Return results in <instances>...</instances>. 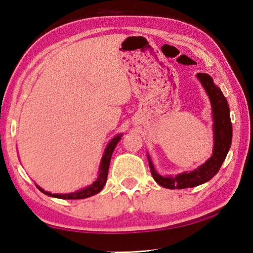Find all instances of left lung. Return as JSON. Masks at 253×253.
Masks as SVG:
<instances>
[{"instance_id": "8db88e82", "label": "left lung", "mask_w": 253, "mask_h": 253, "mask_svg": "<svg viewBox=\"0 0 253 253\" xmlns=\"http://www.w3.org/2000/svg\"><path fill=\"white\" fill-rule=\"evenodd\" d=\"M197 77L200 80L203 88L206 89L212 105L214 121L213 154L206 163L199 166L197 169L189 171V173L186 171V173H181L174 177H163L158 174L154 169L151 159L148 155L149 166L154 180L160 186L168 188V189H185V188L202 185L204 182L212 179L221 169L224 160L229 151L230 144H232L233 127L232 122H230L229 106L226 98L224 96L221 89L214 84L213 79L210 75L199 73L197 74Z\"/></svg>"}]
</instances>
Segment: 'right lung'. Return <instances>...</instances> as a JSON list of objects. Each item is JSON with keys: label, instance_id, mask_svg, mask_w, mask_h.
<instances>
[{"label": "right lung", "instance_id": "add662e5", "mask_svg": "<svg viewBox=\"0 0 253 253\" xmlns=\"http://www.w3.org/2000/svg\"><path fill=\"white\" fill-rule=\"evenodd\" d=\"M121 137H122V135H117L116 137H114V138L112 139L109 144H107V147H106L105 151H104V154H103V158H102V160H101L100 169H99V176H98V178H96V180L93 182L92 185L85 187V188H84V189H80V190H78L76 192L64 193V195H61V193H60V195H58V193H51V192L44 191L39 186H37L38 189H39L41 192L45 193V195L50 196V197L58 198V199H67V200H76V199H84V198L94 196V195H96V193H99L102 189H103V187L106 184L107 173H109V166H110L112 154H113V151H114L116 144L120 142Z\"/></svg>", "mask_w": 253, "mask_h": 253}]
</instances>
